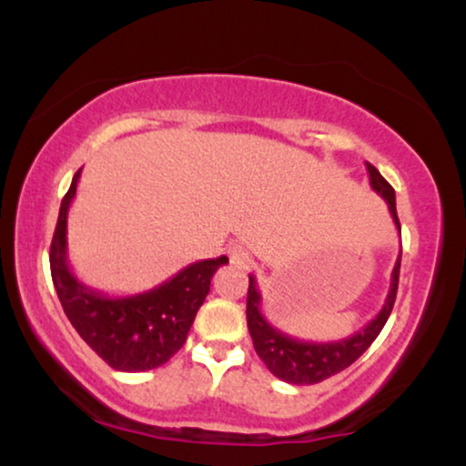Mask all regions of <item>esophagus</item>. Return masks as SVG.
<instances>
[{
    "instance_id": "34e87169",
    "label": "esophagus",
    "mask_w": 466,
    "mask_h": 466,
    "mask_svg": "<svg viewBox=\"0 0 466 466\" xmlns=\"http://www.w3.org/2000/svg\"><path fill=\"white\" fill-rule=\"evenodd\" d=\"M228 254H229V263L238 267V269H248L251 265V254L248 251V248H243V245H232V248L228 249Z\"/></svg>"
}]
</instances>
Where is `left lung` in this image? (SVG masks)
I'll use <instances>...</instances> for the list:
<instances>
[{
    "label": "left lung",
    "instance_id": "obj_1",
    "mask_svg": "<svg viewBox=\"0 0 466 466\" xmlns=\"http://www.w3.org/2000/svg\"><path fill=\"white\" fill-rule=\"evenodd\" d=\"M368 175H370V186L381 199H386L388 210L392 215L397 229L400 232V223L397 217V197H394V188L381 177L372 164H366ZM399 269H400V256L397 258V265L392 269V282H390V291L383 309L377 313V318L370 319L363 329L352 333L350 337L337 341H304L296 339V337L282 333L260 311V298L258 287H256V278L249 276V289H248V329L254 341V349L258 352L260 360L269 368L274 377L282 379V381L293 383V386H311V383H319L324 379L333 377V374L341 372L349 368L352 361L360 360L368 346L377 339L381 329L386 326L390 313H392L394 300H397V289H399Z\"/></svg>",
    "mask_w": 466,
    "mask_h": 466
}]
</instances>
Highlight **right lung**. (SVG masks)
I'll use <instances>...</instances> for the list:
<instances>
[{
	"instance_id": "add662e5",
	"label": "right lung",
	"mask_w": 466,
	"mask_h": 466,
	"mask_svg": "<svg viewBox=\"0 0 466 466\" xmlns=\"http://www.w3.org/2000/svg\"><path fill=\"white\" fill-rule=\"evenodd\" d=\"M80 170L63 197L50 248V269L67 319L87 346L111 368L144 372L162 366L184 346L210 280L228 256L199 260L136 296L111 298L83 285L67 263V212L76 197Z\"/></svg>"
}]
</instances>
